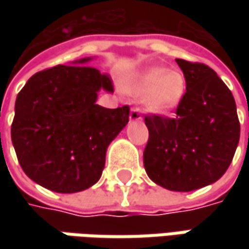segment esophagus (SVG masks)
<instances>
[{
  "label": "esophagus",
  "instance_id": "34e87169",
  "mask_svg": "<svg viewBox=\"0 0 249 249\" xmlns=\"http://www.w3.org/2000/svg\"><path fill=\"white\" fill-rule=\"evenodd\" d=\"M129 119L131 122H134V120H142V116H141V110L139 108H133V109L130 110V116Z\"/></svg>",
  "mask_w": 249,
  "mask_h": 249
}]
</instances>
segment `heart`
I'll return each mask as SVG.
<instances>
[{
	"label": "heart",
	"instance_id": "heart-1",
	"mask_svg": "<svg viewBox=\"0 0 249 249\" xmlns=\"http://www.w3.org/2000/svg\"><path fill=\"white\" fill-rule=\"evenodd\" d=\"M187 89L184 74L166 68H148L134 74L127 83V91L137 97H145L144 104L149 112L167 115L181 102Z\"/></svg>",
	"mask_w": 249,
	"mask_h": 249
}]
</instances>
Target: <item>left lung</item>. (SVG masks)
<instances>
[{
	"instance_id": "obj_1",
	"label": "left lung",
	"mask_w": 249,
	"mask_h": 249,
	"mask_svg": "<svg viewBox=\"0 0 249 249\" xmlns=\"http://www.w3.org/2000/svg\"><path fill=\"white\" fill-rule=\"evenodd\" d=\"M187 80L175 118L145 116L148 177L170 191H193L217 181L230 166L240 140L231 91L204 63L176 59Z\"/></svg>"
}]
</instances>
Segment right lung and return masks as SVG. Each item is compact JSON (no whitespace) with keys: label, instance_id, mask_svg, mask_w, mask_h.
<instances>
[{"label":"right lung","instance_id":"1","mask_svg":"<svg viewBox=\"0 0 249 249\" xmlns=\"http://www.w3.org/2000/svg\"><path fill=\"white\" fill-rule=\"evenodd\" d=\"M91 58L33 74L15 102L11 137L23 172L37 184L72 194L100 180L107 148L129 122V107H100L98 91L113 92Z\"/></svg>","mask_w":249,"mask_h":249}]
</instances>
